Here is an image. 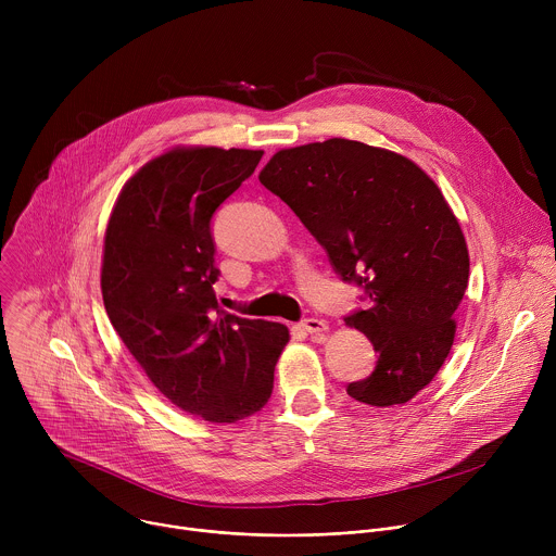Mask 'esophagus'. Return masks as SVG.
Returning a JSON list of instances; mask_svg holds the SVG:
<instances>
[{
  "instance_id": "1",
  "label": "esophagus",
  "mask_w": 556,
  "mask_h": 556,
  "mask_svg": "<svg viewBox=\"0 0 556 556\" xmlns=\"http://www.w3.org/2000/svg\"><path fill=\"white\" fill-rule=\"evenodd\" d=\"M301 328L307 334H324V332H328V324L321 321V319H305V321H301Z\"/></svg>"
}]
</instances>
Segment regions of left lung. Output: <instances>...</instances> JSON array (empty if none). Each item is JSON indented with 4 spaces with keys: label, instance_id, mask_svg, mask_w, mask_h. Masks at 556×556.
Here are the masks:
<instances>
[{
    "label": "left lung",
    "instance_id": "left-lung-1",
    "mask_svg": "<svg viewBox=\"0 0 556 556\" xmlns=\"http://www.w3.org/2000/svg\"><path fill=\"white\" fill-rule=\"evenodd\" d=\"M260 182L316 237L371 305L345 316L378 352L354 401L405 405L444 365L468 286V249L438 185L407 155L330 138L277 151Z\"/></svg>",
    "mask_w": 556,
    "mask_h": 556
}]
</instances>
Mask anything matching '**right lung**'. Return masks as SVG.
<instances>
[{
	"label": "right lung",
	"instance_id": "1",
	"mask_svg": "<svg viewBox=\"0 0 556 556\" xmlns=\"http://www.w3.org/2000/svg\"><path fill=\"white\" fill-rule=\"evenodd\" d=\"M262 149L174 147L142 165L112 208L101 266L110 321L147 378L206 422H237L273 393L281 324L222 312L211 217Z\"/></svg>",
	"mask_w": 556,
	"mask_h": 556
}]
</instances>
